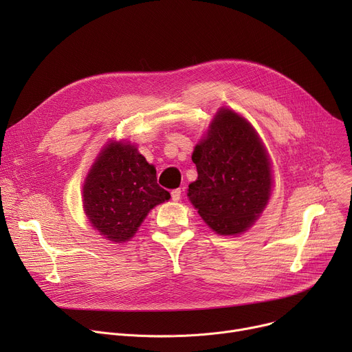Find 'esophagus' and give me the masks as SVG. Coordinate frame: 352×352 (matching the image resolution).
<instances>
[{"label": "esophagus", "instance_id": "34e87169", "mask_svg": "<svg viewBox=\"0 0 352 352\" xmlns=\"http://www.w3.org/2000/svg\"><path fill=\"white\" fill-rule=\"evenodd\" d=\"M171 198H173V201H179V198H181V190L179 188H177V190H173L171 191Z\"/></svg>", "mask_w": 352, "mask_h": 352}]
</instances>
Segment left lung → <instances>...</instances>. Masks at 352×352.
<instances>
[{"mask_svg": "<svg viewBox=\"0 0 352 352\" xmlns=\"http://www.w3.org/2000/svg\"><path fill=\"white\" fill-rule=\"evenodd\" d=\"M198 178L188 198L219 235L247 231L263 214L272 192V165L263 140L243 116L219 108L194 148Z\"/></svg>", "mask_w": 352, "mask_h": 352, "instance_id": "8db88e82", "label": "left lung"}]
</instances>
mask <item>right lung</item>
I'll list each match as a JSON object with an SVG mask.
<instances>
[{"label":"right lung","mask_w":352,"mask_h":352,"mask_svg":"<svg viewBox=\"0 0 352 352\" xmlns=\"http://www.w3.org/2000/svg\"><path fill=\"white\" fill-rule=\"evenodd\" d=\"M170 198L157 184L155 166L128 141L109 140L82 186V207L91 227L117 244L129 241L148 212Z\"/></svg>","instance_id":"right-lung-1"}]
</instances>
